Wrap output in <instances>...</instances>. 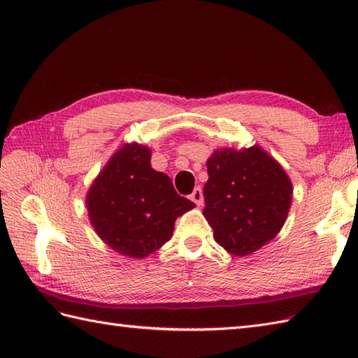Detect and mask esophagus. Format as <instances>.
I'll return each instance as SVG.
<instances>
[{
	"label": "esophagus",
	"instance_id": "obj_1",
	"mask_svg": "<svg viewBox=\"0 0 358 358\" xmlns=\"http://www.w3.org/2000/svg\"><path fill=\"white\" fill-rule=\"evenodd\" d=\"M191 200L196 204V206H203V191L201 187H195L194 192L191 194Z\"/></svg>",
	"mask_w": 358,
	"mask_h": 358
}]
</instances>
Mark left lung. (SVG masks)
<instances>
[{"mask_svg":"<svg viewBox=\"0 0 358 358\" xmlns=\"http://www.w3.org/2000/svg\"><path fill=\"white\" fill-rule=\"evenodd\" d=\"M203 215L214 238L238 257L277 237L292 203V183L275 158L260 146L214 150L208 159Z\"/></svg>","mask_w":358,"mask_h":358,"instance_id":"1","label":"left lung"}]
</instances>
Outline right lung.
<instances>
[{"label":"right lung","instance_id":"1","mask_svg":"<svg viewBox=\"0 0 358 358\" xmlns=\"http://www.w3.org/2000/svg\"><path fill=\"white\" fill-rule=\"evenodd\" d=\"M152 152L126 143L98 173L86 195L89 222L106 245L146 258L169 241L175 220L195 204L175 192L166 173L152 169Z\"/></svg>","mask_w":358,"mask_h":358}]
</instances>
